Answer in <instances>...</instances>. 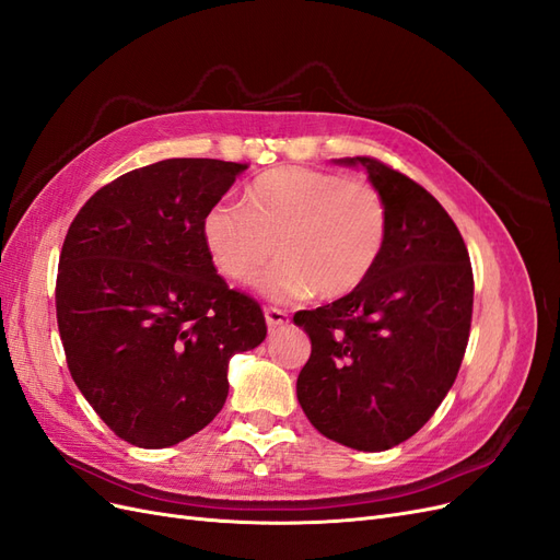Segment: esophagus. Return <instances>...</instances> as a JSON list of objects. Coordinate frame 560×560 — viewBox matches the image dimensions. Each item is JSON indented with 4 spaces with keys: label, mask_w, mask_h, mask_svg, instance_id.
<instances>
[{
    "label": "esophagus",
    "mask_w": 560,
    "mask_h": 560,
    "mask_svg": "<svg viewBox=\"0 0 560 560\" xmlns=\"http://www.w3.org/2000/svg\"><path fill=\"white\" fill-rule=\"evenodd\" d=\"M290 322V315H287V311L282 308H276V306H268L266 308V325L268 329H276V327H282Z\"/></svg>",
    "instance_id": "1"
}]
</instances>
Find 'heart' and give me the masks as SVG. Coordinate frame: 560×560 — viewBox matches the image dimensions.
<instances>
[{
    "label": "heart",
    "mask_w": 560,
    "mask_h": 560,
    "mask_svg": "<svg viewBox=\"0 0 560 560\" xmlns=\"http://www.w3.org/2000/svg\"><path fill=\"white\" fill-rule=\"evenodd\" d=\"M202 241L224 278H264L276 299H341L374 273L387 243L389 212L366 179L282 165L254 179L243 206L217 202L202 214Z\"/></svg>",
    "instance_id": "heart-1"
}]
</instances>
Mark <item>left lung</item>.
I'll list each match as a JSON object with an SVG mask.
<instances>
[{
	"label": "left lung",
	"instance_id": "1",
	"mask_svg": "<svg viewBox=\"0 0 560 560\" xmlns=\"http://www.w3.org/2000/svg\"><path fill=\"white\" fill-rule=\"evenodd\" d=\"M364 165L389 212L381 261L358 290L294 322L311 336L296 397L313 428L358 451L413 436L460 371L474 276L460 231L439 200L378 159Z\"/></svg>",
	"mask_w": 560,
	"mask_h": 560
}]
</instances>
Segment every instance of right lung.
<instances>
[{
  "label": "right lung",
  "instance_id": "right-lung-1",
  "mask_svg": "<svg viewBox=\"0 0 560 560\" xmlns=\"http://www.w3.org/2000/svg\"><path fill=\"white\" fill-rule=\"evenodd\" d=\"M245 163L165 159L95 191L65 235L56 313L67 366L105 425L165 448L222 411L229 360L266 338L252 296L231 290L202 214Z\"/></svg>",
  "mask_w": 560,
  "mask_h": 560
}]
</instances>
